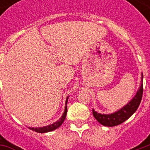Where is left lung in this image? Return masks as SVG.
<instances>
[{"instance_id":"8db88e82","label":"left lung","mask_w":150,"mask_h":150,"mask_svg":"<svg viewBox=\"0 0 150 150\" xmlns=\"http://www.w3.org/2000/svg\"><path fill=\"white\" fill-rule=\"evenodd\" d=\"M142 94H143V74H142V83L137 91L135 96L125 106L121 108L117 112L111 114H101L92 109V114L96 120L99 123H100L102 125L107 126V127L119 125L123 122H125L126 120L129 119L138 108L140 103L142 101Z\"/></svg>"}]
</instances>
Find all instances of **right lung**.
Returning <instances> with one entry per match:
<instances>
[{"label": "right lung", "instance_id": "obj_1", "mask_svg": "<svg viewBox=\"0 0 150 150\" xmlns=\"http://www.w3.org/2000/svg\"><path fill=\"white\" fill-rule=\"evenodd\" d=\"M67 100H68V96L66 100V106H65V110H64V112L62 114V116L60 117V119L56 121L54 124H51L50 125L47 126H44V127H40V128H30L31 130L33 131H35L37 132H40V133H44V132H51L54 129H58L59 126L62 125V124L64 121V120L66 118V116H67Z\"/></svg>", "mask_w": 150, "mask_h": 150}]
</instances>
